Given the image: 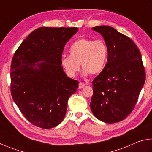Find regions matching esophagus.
Here are the masks:
<instances>
[{
  "label": "esophagus",
  "mask_w": 152,
  "mask_h": 152,
  "mask_svg": "<svg viewBox=\"0 0 152 152\" xmlns=\"http://www.w3.org/2000/svg\"><path fill=\"white\" fill-rule=\"evenodd\" d=\"M85 85H86L85 84L83 83V82H80V83H79V86H78V88H79L80 89H81V88H83V87L85 86Z\"/></svg>",
  "instance_id": "1"
}]
</instances>
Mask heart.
I'll return each mask as SVG.
<instances>
[{"label": "heart", "instance_id": "b5f03b06", "mask_svg": "<svg viewBox=\"0 0 152 152\" xmlns=\"http://www.w3.org/2000/svg\"><path fill=\"white\" fill-rule=\"evenodd\" d=\"M70 56H63L61 63L67 75L74 77L81 65L84 74H98L106 65L108 48L101 39L92 40L82 38L70 46Z\"/></svg>", "mask_w": 152, "mask_h": 152}]
</instances>
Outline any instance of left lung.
<instances>
[{"label": "left lung", "mask_w": 152, "mask_h": 152, "mask_svg": "<svg viewBox=\"0 0 152 152\" xmlns=\"http://www.w3.org/2000/svg\"><path fill=\"white\" fill-rule=\"evenodd\" d=\"M92 29L104 37L108 62L92 82V112L102 121L119 122L132 112L145 83L141 53L129 37L113 27L101 25Z\"/></svg>", "instance_id": "obj_1"}]
</instances>
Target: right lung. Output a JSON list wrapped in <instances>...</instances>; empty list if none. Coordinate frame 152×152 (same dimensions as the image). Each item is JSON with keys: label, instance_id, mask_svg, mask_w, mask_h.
<instances>
[{"label": "right lung", "instance_id": "add662e5", "mask_svg": "<svg viewBox=\"0 0 152 152\" xmlns=\"http://www.w3.org/2000/svg\"><path fill=\"white\" fill-rule=\"evenodd\" d=\"M77 27H40L15 52L11 66V93L24 117L36 127L51 129L62 121L68 101L78 81L67 77L61 66L66 43ZM39 61L45 62L37 64Z\"/></svg>", "mask_w": 152, "mask_h": 152}]
</instances>
